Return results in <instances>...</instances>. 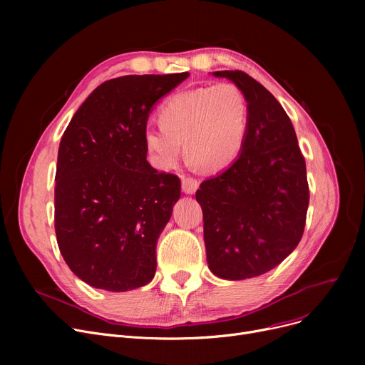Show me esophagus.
<instances>
[{"instance_id":"esophagus-1","label":"esophagus","mask_w":365,"mask_h":365,"mask_svg":"<svg viewBox=\"0 0 365 365\" xmlns=\"http://www.w3.org/2000/svg\"><path fill=\"white\" fill-rule=\"evenodd\" d=\"M198 186H200V183L194 178H183L182 179V190H183L185 194H187V195L195 194Z\"/></svg>"}]
</instances>
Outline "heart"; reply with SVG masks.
I'll return each mask as SVG.
<instances>
[{
  "instance_id": "heart-1",
  "label": "heart",
  "mask_w": 365,
  "mask_h": 365,
  "mask_svg": "<svg viewBox=\"0 0 365 365\" xmlns=\"http://www.w3.org/2000/svg\"><path fill=\"white\" fill-rule=\"evenodd\" d=\"M160 123L143 130L150 163L160 170L175 167L182 142L189 163L220 171L237 161L248 131V102L231 83L176 93L161 106Z\"/></svg>"
}]
</instances>
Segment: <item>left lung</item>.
I'll list each match as a JSON object with an SVG mask.
<instances>
[{
	"label": "left lung",
	"instance_id": "8db88e82",
	"mask_svg": "<svg viewBox=\"0 0 365 365\" xmlns=\"http://www.w3.org/2000/svg\"><path fill=\"white\" fill-rule=\"evenodd\" d=\"M212 75L232 81L248 102L241 155L200 185L207 263L216 277L240 281L274 269L297 247L309 204L304 158L284 108L242 71Z\"/></svg>",
	"mask_w": 365,
	"mask_h": 365
}]
</instances>
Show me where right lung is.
Segmentation results:
<instances>
[{
    "label": "right lung",
    "mask_w": 365,
    "mask_h": 365,
    "mask_svg": "<svg viewBox=\"0 0 365 365\" xmlns=\"http://www.w3.org/2000/svg\"><path fill=\"white\" fill-rule=\"evenodd\" d=\"M189 76L127 75L96 88L75 112L57 153L54 229L69 269L121 293L152 281L157 241L180 180L146 161L143 130L155 103Z\"/></svg>",
    "instance_id": "1"
}]
</instances>
